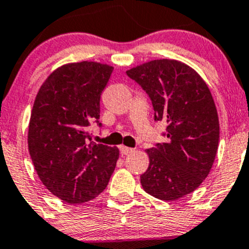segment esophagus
Returning <instances> with one entry per match:
<instances>
[{"label":"esophagus","mask_w":249,"mask_h":249,"mask_svg":"<svg viewBox=\"0 0 249 249\" xmlns=\"http://www.w3.org/2000/svg\"><path fill=\"white\" fill-rule=\"evenodd\" d=\"M119 150H120V153L123 154V155H129V154H131V153H133V151H135L132 148H127V146H125V145L120 146Z\"/></svg>","instance_id":"obj_1"}]
</instances>
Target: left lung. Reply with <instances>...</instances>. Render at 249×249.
<instances>
[{
    "label": "left lung",
    "mask_w": 249,
    "mask_h": 249,
    "mask_svg": "<svg viewBox=\"0 0 249 249\" xmlns=\"http://www.w3.org/2000/svg\"><path fill=\"white\" fill-rule=\"evenodd\" d=\"M126 75L148 94L154 120L167 122L166 143L146 150L141 184L159 199H179L199 187L216 158L219 123L210 89L192 68L172 59L144 63Z\"/></svg>",
    "instance_id": "8db88e82"
}]
</instances>
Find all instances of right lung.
<instances>
[{"label": "right lung", "instance_id": "obj_1", "mask_svg": "<svg viewBox=\"0 0 249 249\" xmlns=\"http://www.w3.org/2000/svg\"><path fill=\"white\" fill-rule=\"evenodd\" d=\"M113 68L70 63L43 83L33 105L28 150L41 182L69 204L91 200L106 188L116 168L117 146L91 142V123L103 126L100 98Z\"/></svg>", "mask_w": 249, "mask_h": 249}]
</instances>
